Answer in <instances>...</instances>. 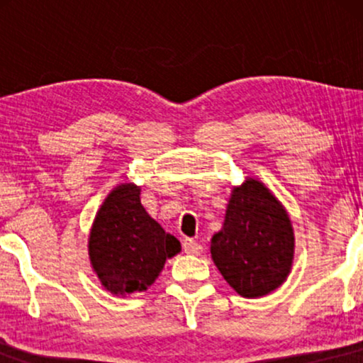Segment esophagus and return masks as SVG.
Returning a JSON list of instances; mask_svg holds the SVG:
<instances>
[{
    "label": "esophagus",
    "instance_id": "34e87169",
    "mask_svg": "<svg viewBox=\"0 0 363 363\" xmlns=\"http://www.w3.org/2000/svg\"><path fill=\"white\" fill-rule=\"evenodd\" d=\"M183 251L188 252V255H200L203 251V246L198 241L186 238V240H183Z\"/></svg>",
    "mask_w": 363,
    "mask_h": 363
}]
</instances>
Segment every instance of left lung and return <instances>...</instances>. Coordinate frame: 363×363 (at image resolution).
Wrapping results in <instances>:
<instances>
[{
    "label": "left lung",
    "instance_id": "8db88e82",
    "mask_svg": "<svg viewBox=\"0 0 363 363\" xmlns=\"http://www.w3.org/2000/svg\"><path fill=\"white\" fill-rule=\"evenodd\" d=\"M294 255L291 221L279 201L256 180L233 190L211 257L238 294L259 297L279 287Z\"/></svg>",
    "mask_w": 363,
    "mask_h": 363
}]
</instances>
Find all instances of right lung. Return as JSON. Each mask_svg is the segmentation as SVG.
<instances>
[{"instance_id": "1", "label": "right lung", "mask_w": 363, "mask_h": 363, "mask_svg": "<svg viewBox=\"0 0 363 363\" xmlns=\"http://www.w3.org/2000/svg\"><path fill=\"white\" fill-rule=\"evenodd\" d=\"M138 195L132 183L117 186L99 210L89 240L94 271L113 294L147 291L167 257L180 251V241L148 216Z\"/></svg>"}]
</instances>
